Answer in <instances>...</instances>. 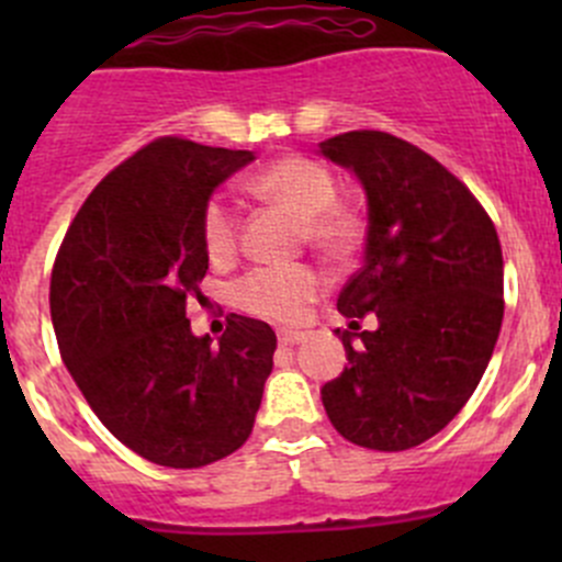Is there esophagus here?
<instances>
[{
    "instance_id": "1",
    "label": "esophagus",
    "mask_w": 562,
    "mask_h": 562,
    "mask_svg": "<svg viewBox=\"0 0 562 562\" xmlns=\"http://www.w3.org/2000/svg\"><path fill=\"white\" fill-rule=\"evenodd\" d=\"M304 342V331H280V345H299Z\"/></svg>"
}]
</instances>
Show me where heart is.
<instances>
[{
  "label": "heart",
  "instance_id": "heart-1",
  "mask_svg": "<svg viewBox=\"0 0 562 562\" xmlns=\"http://www.w3.org/2000/svg\"><path fill=\"white\" fill-rule=\"evenodd\" d=\"M247 190L299 217L302 239L326 255H348L361 236L359 214L337 201V181L313 157L288 155L258 168ZM201 236L212 263H225L239 249V209L225 195H212L201 214ZM326 288V277L310 263L260 266L231 288L241 313L263 321L293 323Z\"/></svg>",
  "mask_w": 562,
  "mask_h": 562
}]
</instances>
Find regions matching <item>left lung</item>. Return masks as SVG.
I'll use <instances>...</instances> for the list:
<instances>
[{"label": "left lung", "mask_w": 562, "mask_h": 562, "mask_svg": "<svg viewBox=\"0 0 562 562\" xmlns=\"http://www.w3.org/2000/svg\"><path fill=\"white\" fill-rule=\"evenodd\" d=\"M321 155L350 168L367 192V252L337 299L353 317L339 331L342 375L321 389L345 440L405 451L438 435L470 400L503 323V252L473 192L418 146L350 130ZM375 312V333L356 316Z\"/></svg>", "instance_id": "8db88e82"}]
</instances>
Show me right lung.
I'll return each mask as SVG.
<instances>
[{"label": "right lung", "mask_w": 562, "mask_h": 562, "mask_svg": "<svg viewBox=\"0 0 562 562\" xmlns=\"http://www.w3.org/2000/svg\"><path fill=\"white\" fill-rule=\"evenodd\" d=\"M245 149L157 138L89 192L50 271V321L72 381L113 438L166 468H203L252 432L277 337L231 315L195 337L209 255L201 214Z\"/></svg>", "instance_id": "add662e5"}]
</instances>
